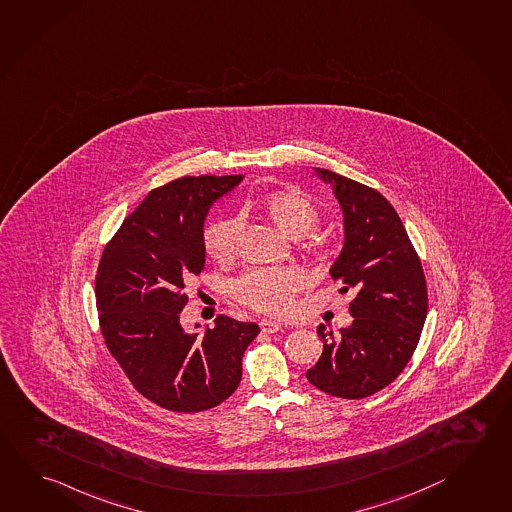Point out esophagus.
<instances>
[{"instance_id": "1", "label": "esophagus", "mask_w": 512, "mask_h": 512, "mask_svg": "<svg viewBox=\"0 0 512 512\" xmlns=\"http://www.w3.org/2000/svg\"><path fill=\"white\" fill-rule=\"evenodd\" d=\"M260 328L263 334H276L281 330V325L276 321H270V319H261Z\"/></svg>"}]
</instances>
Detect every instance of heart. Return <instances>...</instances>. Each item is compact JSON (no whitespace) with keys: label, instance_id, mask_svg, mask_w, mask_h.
Returning a JSON list of instances; mask_svg holds the SVG:
<instances>
[{"label":"heart","instance_id":"obj_1","mask_svg":"<svg viewBox=\"0 0 512 512\" xmlns=\"http://www.w3.org/2000/svg\"><path fill=\"white\" fill-rule=\"evenodd\" d=\"M261 213L289 238H301L319 223L316 204L299 189H283L263 196ZM242 229L240 216H222L205 227L204 249L216 261L231 260L236 252ZM308 245H317L314 236H308ZM301 287V274L294 269H251L233 279L231 296L256 312L281 316L290 307V301Z\"/></svg>","mask_w":512,"mask_h":512}]
</instances>
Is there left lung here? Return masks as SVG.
<instances>
[{
    "mask_svg": "<svg viewBox=\"0 0 512 512\" xmlns=\"http://www.w3.org/2000/svg\"><path fill=\"white\" fill-rule=\"evenodd\" d=\"M334 186L344 216V247L330 278L352 290V325L339 337L317 326L323 354L307 379L339 399H364L406 368L428 314V287L419 254L399 214L372 187L316 169Z\"/></svg>",
    "mask_w": 512,
    "mask_h": 512,
    "instance_id": "1",
    "label": "left lung"
}]
</instances>
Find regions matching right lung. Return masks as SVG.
<instances>
[{
	"label": "right lung",
	"mask_w": 512,
	"mask_h": 512,
	"mask_svg": "<svg viewBox=\"0 0 512 512\" xmlns=\"http://www.w3.org/2000/svg\"><path fill=\"white\" fill-rule=\"evenodd\" d=\"M242 175L182 177L149 191L106 243L95 276L104 343L133 388L160 408L198 413L229 399L256 323L218 316L187 334L186 289L204 270L205 214Z\"/></svg>",
	"instance_id": "add662e5"
}]
</instances>
